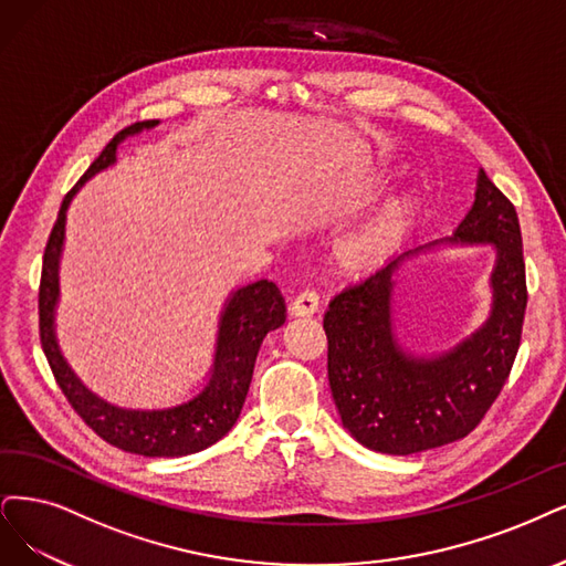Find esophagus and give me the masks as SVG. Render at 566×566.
<instances>
[{"label": "esophagus", "instance_id": "1", "mask_svg": "<svg viewBox=\"0 0 566 566\" xmlns=\"http://www.w3.org/2000/svg\"><path fill=\"white\" fill-rule=\"evenodd\" d=\"M317 307H319V296L315 294V291H303V294H298L294 301H291L289 312L294 317H310V315H315Z\"/></svg>", "mask_w": 566, "mask_h": 566}]
</instances>
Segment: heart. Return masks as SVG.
<instances>
[{"label":"heart","mask_w":566,"mask_h":566,"mask_svg":"<svg viewBox=\"0 0 566 566\" xmlns=\"http://www.w3.org/2000/svg\"><path fill=\"white\" fill-rule=\"evenodd\" d=\"M417 212L412 191H394L343 226L328 242V261L343 275H359L382 263L408 233Z\"/></svg>","instance_id":"1"}]
</instances>
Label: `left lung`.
I'll list each match as a JSON object with an SVG mask.
<instances>
[{
  "instance_id": "1",
  "label": "left lung",
  "mask_w": 566,
  "mask_h": 566,
  "mask_svg": "<svg viewBox=\"0 0 566 566\" xmlns=\"http://www.w3.org/2000/svg\"><path fill=\"white\" fill-rule=\"evenodd\" d=\"M495 249L486 322L450 350L420 355L395 333V286L402 268L438 245ZM527 307L515 207L478 172L475 200L450 238L415 244L333 296L324 315L328 385L343 427L382 454H415L459 441L483 420L504 387Z\"/></svg>"
}]
</instances>
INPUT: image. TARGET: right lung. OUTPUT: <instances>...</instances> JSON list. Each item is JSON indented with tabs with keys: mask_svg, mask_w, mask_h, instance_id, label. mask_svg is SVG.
Returning <instances> with one entry per match:
<instances>
[{
	"mask_svg": "<svg viewBox=\"0 0 566 566\" xmlns=\"http://www.w3.org/2000/svg\"><path fill=\"white\" fill-rule=\"evenodd\" d=\"M158 123L160 120H144L120 130L62 200L44 251V268H41L39 328L41 347H44L62 394L67 396L81 420L99 438L118 450L142 457H186L214 446L235 427L251 375H254L261 343L270 331L280 328L286 319V305L280 289L268 280H256L230 291L219 312L212 357H209L198 382L175 394L151 396V399L139 403H116L104 399L83 382L62 354L55 319L60 305V261L67 235V209L74 196L95 175L116 165L118 146L125 139L144 130H154Z\"/></svg>",
	"mask_w": 566,
	"mask_h": 566,
	"instance_id": "obj_1",
	"label": "right lung"
}]
</instances>
